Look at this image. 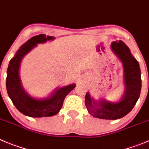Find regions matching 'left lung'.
<instances>
[{
	"instance_id": "1",
	"label": "left lung",
	"mask_w": 149,
	"mask_h": 149,
	"mask_svg": "<svg viewBox=\"0 0 149 149\" xmlns=\"http://www.w3.org/2000/svg\"><path fill=\"white\" fill-rule=\"evenodd\" d=\"M111 48L123 63L126 87L124 95L118 103L108 102L105 100L97 103L87 93L85 106L89 113L95 118L116 120L127 115L137 103L141 90V72L138 62L133 57L129 48L123 42H113Z\"/></svg>"
}]
</instances>
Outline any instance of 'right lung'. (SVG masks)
<instances>
[{"instance_id": "add662e5", "label": "right lung", "mask_w": 149, "mask_h": 149, "mask_svg": "<svg viewBox=\"0 0 149 149\" xmlns=\"http://www.w3.org/2000/svg\"><path fill=\"white\" fill-rule=\"evenodd\" d=\"M54 39V37L45 34H40L31 37L20 47L15 57L9 62L6 82L8 95L15 107L27 116L40 118L56 115L62 108L65 97L76 87L75 84L65 86L56 90L49 98L40 100L31 97L22 87L19 77V68L22 58L37 44L45 42Z\"/></svg>"}]
</instances>
